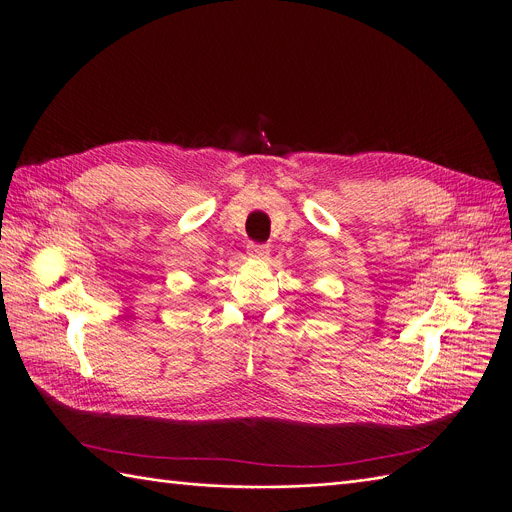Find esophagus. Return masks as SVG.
<instances>
[{"instance_id": "esophagus-1", "label": "esophagus", "mask_w": 512, "mask_h": 512, "mask_svg": "<svg viewBox=\"0 0 512 512\" xmlns=\"http://www.w3.org/2000/svg\"><path fill=\"white\" fill-rule=\"evenodd\" d=\"M268 254H270L268 246H256V244L248 246V256L250 258H266Z\"/></svg>"}]
</instances>
